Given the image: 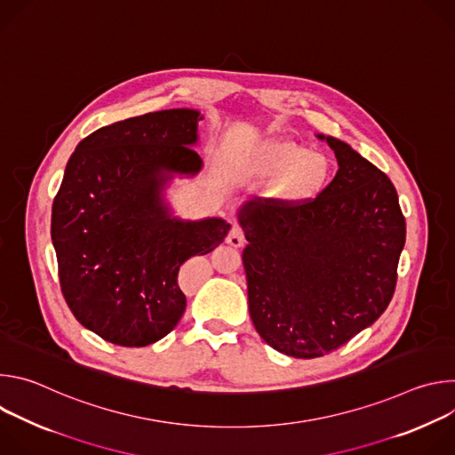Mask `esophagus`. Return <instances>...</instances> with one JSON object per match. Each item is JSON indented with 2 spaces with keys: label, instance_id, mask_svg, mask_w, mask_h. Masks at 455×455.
I'll use <instances>...</instances> for the list:
<instances>
[{
  "label": "esophagus",
  "instance_id": "34e87169",
  "mask_svg": "<svg viewBox=\"0 0 455 455\" xmlns=\"http://www.w3.org/2000/svg\"><path fill=\"white\" fill-rule=\"evenodd\" d=\"M227 243H228L230 246H234V248L243 246V244H244V232H243V228L237 227V225H234V227L230 228L228 235H227Z\"/></svg>",
  "mask_w": 455,
  "mask_h": 455
}]
</instances>
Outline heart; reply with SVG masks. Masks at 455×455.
<instances>
[{"label": "heart", "mask_w": 455, "mask_h": 455, "mask_svg": "<svg viewBox=\"0 0 455 455\" xmlns=\"http://www.w3.org/2000/svg\"><path fill=\"white\" fill-rule=\"evenodd\" d=\"M261 162L272 176H281V194L286 198L309 196L328 172V164L320 155H302V149L291 142L268 144L261 153Z\"/></svg>", "instance_id": "heart-1"}]
</instances>
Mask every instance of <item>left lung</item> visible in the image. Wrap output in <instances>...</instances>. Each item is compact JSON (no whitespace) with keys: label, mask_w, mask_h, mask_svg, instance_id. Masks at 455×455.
Wrapping results in <instances>:
<instances>
[{"label":"left lung","mask_w":455,"mask_h":455,"mask_svg":"<svg viewBox=\"0 0 455 455\" xmlns=\"http://www.w3.org/2000/svg\"><path fill=\"white\" fill-rule=\"evenodd\" d=\"M339 171L315 198L239 211L248 309L261 339L288 356L318 358L387 309L407 225L393 181L346 142L322 137Z\"/></svg>","instance_id":"1"}]
</instances>
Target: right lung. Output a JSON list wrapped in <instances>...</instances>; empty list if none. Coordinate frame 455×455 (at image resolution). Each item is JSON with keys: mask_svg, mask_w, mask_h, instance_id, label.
Masks as SVG:
<instances>
[{"mask_svg": "<svg viewBox=\"0 0 455 455\" xmlns=\"http://www.w3.org/2000/svg\"><path fill=\"white\" fill-rule=\"evenodd\" d=\"M198 111L165 109L97 129L70 156L52 205L64 300L100 339L144 347L171 333L187 299L180 267L221 244L230 225L181 221L162 200L174 174L202 169Z\"/></svg>", "mask_w": 455, "mask_h": 455, "instance_id": "right-lung-1", "label": "right lung"}]
</instances>
